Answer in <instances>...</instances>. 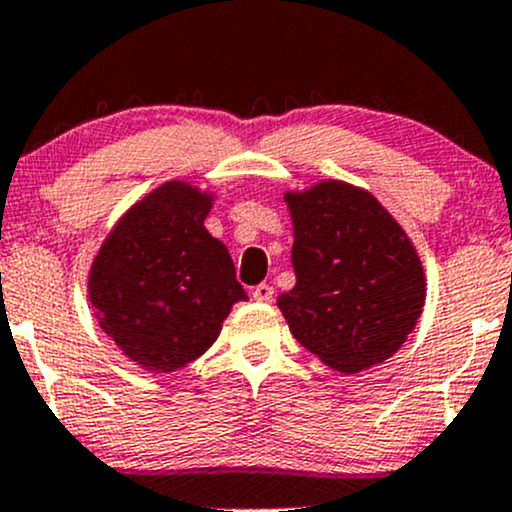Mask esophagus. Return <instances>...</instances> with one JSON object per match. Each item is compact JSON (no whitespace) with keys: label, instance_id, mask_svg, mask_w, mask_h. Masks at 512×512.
I'll use <instances>...</instances> for the list:
<instances>
[{"label":"esophagus","instance_id":"esophagus-1","mask_svg":"<svg viewBox=\"0 0 512 512\" xmlns=\"http://www.w3.org/2000/svg\"><path fill=\"white\" fill-rule=\"evenodd\" d=\"M251 298L258 302H271L273 300V285H268V283L256 285V288H251Z\"/></svg>","mask_w":512,"mask_h":512}]
</instances>
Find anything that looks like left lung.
Wrapping results in <instances>:
<instances>
[{
  "label": "left lung",
  "mask_w": 512,
  "mask_h": 512,
  "mask_svg": "<svg viewBox=\"0 0 512 512\" xmlns=\"http://www.w3.org/2000/svg\"><path fill=\"white\" fill-rule=\"evenodd\" d=\"M285 200L298 283L278 307L293 337L342 373L386 361L425 305V276L410 239L376 197L337 180Z\"/></svg>",
  "instance_id": "1"
}]
</instances>
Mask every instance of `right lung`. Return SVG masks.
I'll return each instance as SVG.
<instances>
[{
  "label": "right lung",
  "instance_id": "1",
  "mask_svg": "<svg viewBox=\"0 0 512 512\" xmlns=\"http://www.w3.org/2000/svg\"><path fill=\"white\" fill-rule=\"evenodd\" d=\"M210 197L166 183L126 212L90 271V302L119 349L151 371L205 354L246 300L227 246L205 229Z\"/></svg>",
  "mask_w": 512,
  "mask_h": 512
}]
</instances>
